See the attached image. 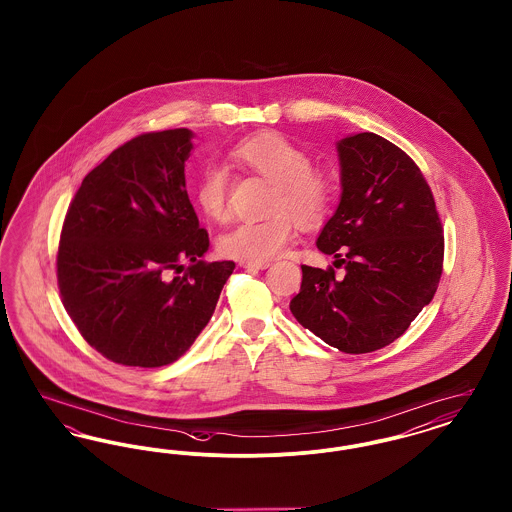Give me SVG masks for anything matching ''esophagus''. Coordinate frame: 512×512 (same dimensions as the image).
<instances>
[{
	"instance_id": "34e87169",
	"label": "esophagus",
	"mask_w": 512,
	"mask_h": 512,
	"mask_svg": "<svg viewBox=\"0 0 512 512\" xmlns=\"http://www.w3.org/2000/svg\"><path fill=\"white\" fill-rule=\"evenodd\" d=\"M242 268H255V270H263V268L270 267L268 261H240Z\"/></svg>"
}]
</instances>
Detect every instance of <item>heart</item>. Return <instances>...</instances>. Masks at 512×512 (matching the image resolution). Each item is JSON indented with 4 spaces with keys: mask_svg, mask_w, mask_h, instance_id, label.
I'll return each mask as SVG.
<instances>
[{
    "mask_svg": "<svg viewBox=\"0 0 512 512\" xmlns=\"http://www.w3.org/2000/svg\"><path fill=\"white\" fill-rule=\"evenodd\" d=\"M232 159L249 171L259 172L274 182V194L265 220H244L219 238L224 257L240 261H270L293 238L295 218L303 226H313L326 217L332 203V184L328 176L311 169V157L278 132L251 136L230 151ZM195 201L213 220L228 217V174L219 165L205 167Z\"/></svg>",
    "mask_w": 512,
    "mask_h": 512,
    "instance_id": "1",
    "label": "heart"
}]
</instances>
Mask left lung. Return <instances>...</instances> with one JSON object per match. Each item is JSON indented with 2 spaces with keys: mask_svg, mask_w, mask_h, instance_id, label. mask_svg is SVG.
<instances>
[{
  "mask_svg": "<svg viewBox=\"0 0 512 512\" xmlns=\"http://www.w3.org/2000/svg\"><path fill=\"white\" fill-rule=\"evenodd\" d=\"M340 205L318 236L334 268L303 265L290 303L297 322L343 353H370L407 332L443 270V228L428 182L386 138L361 132L338 144Z\"/></svg>",
  "mask_w": 512,
  "mask_h": 512,
  "instance_id": "left-lung-1",
  "label": "left lung"
}]
</instances>
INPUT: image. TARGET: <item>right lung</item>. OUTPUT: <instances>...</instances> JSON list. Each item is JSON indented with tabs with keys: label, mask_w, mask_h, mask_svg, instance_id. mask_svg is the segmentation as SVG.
<instances>
[{
	"label": "right lung",
	"mask_w": 512,
	"mask_h": 512,
	"mask_svg": "<svg viewBox=\"0 0 512 512\" xmlns=\"http://www.w3.org/2000/svg\"><path fill=\"white\" fill-rule=\"evenodd\" d=\"M192 138L174 128L117 147L86 174L63 222V305L82 338L113 363L157 368L180 359L236 267L201 259L209 234L184 176Z\"/></svg>",
	"instance_id": "1"
}]
</instances>
